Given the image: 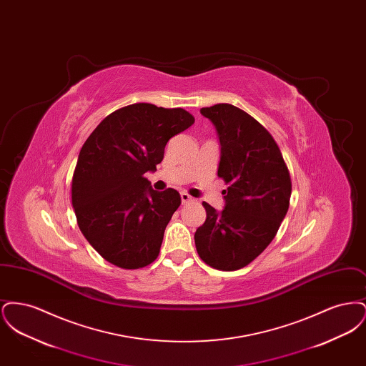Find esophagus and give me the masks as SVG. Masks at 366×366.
I'll list each match as a JSON object with an SVG mask.
<instances>
[{
    "mask_svg": "<svg viewBox=\"0 0 366 366\" xmlns=\"http://www.w3.org/2000/svg\"><path fill=\"white\" fill-rule=\"evenodd\" d=\"M181 202H182V204H187V203H189V202H193V197L189 196L188 193L182 192V193H181Z\"/></svg>",
    "mask_w": 366,
    "mask_h": 366,
    "instance_id": "obj_1",
    "label": "esophagus"
}]
</instances>
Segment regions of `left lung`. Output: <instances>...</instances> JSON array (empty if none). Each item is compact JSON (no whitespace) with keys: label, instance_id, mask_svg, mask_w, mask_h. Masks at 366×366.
I'll use <instances>...</instances> for the list:
<instances>
[{"label":"left lung","instance_id":"1","mask_svg":"<svg viewBox=\"0 0 366 366\" xmlns=\"http://www.w3.org/2000/svg\"><path fill=\"white\" fill-rule=\"evenodd\" d=\"M200 114L215 126L218 177L227 189L222 211L203 203L207 218L194 244L211 267L232 272L254 261L274 239L290 207L291 177L272 134L243 109L215 104Z\"/></svg>","mask_w":366,"mask_h":366}]
</instances>
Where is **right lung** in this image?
Listing matches in <instances>:
<instances>
[{"label":"right lung","instance_id":"add662e5","mask_svg":"<svg viewBox=\"0 0 366 366\" xmlns=\"http://www.w3.org/2000/svg\"><path fill=\"white\" fill-rule=\"evenodd\" d=\"M193 123L182 108L139 103L108 115L87 137L72 175V207L105 261L139 269L157 259L181 196L154 191L144 174L157 170L167 141Z\"/></svg>","mask_w":366,"mask_h":366}]
</instances>
